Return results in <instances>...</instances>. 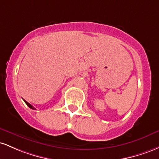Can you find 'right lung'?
Masks as SVG:
<instances>
[{"mask_svg": "<svg viewBox=\"0 0 159 159\" xmlns=\"http://www.w3.org/2000/svg\"><path fill=\"white\" fill-rule=\"evenodd\" d=\"M24 101H25V103H26V104H27V105H28V107H30V108H31V109H32V110H35V108H34V107H33V106H32V105H31V104H30V103H28V102H27V101H25V100H24Z\"/></svg>", "mask_w": 159, "mask_h": 159, "instance_id": "obj_1", "label": "right lung"}]
</instances>
